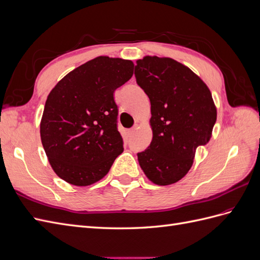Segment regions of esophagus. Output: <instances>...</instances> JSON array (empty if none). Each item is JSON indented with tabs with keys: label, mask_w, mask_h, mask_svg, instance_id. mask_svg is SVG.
Instances as JSON below:
<instances>
[{
	"label": "esophagus",
	"mask_w": 260,
	"mask_h": 260,
	"mask_svg": "<svg viewBox=\"0 0 260 260\" xmlns=\"http://www.w3.org/2000/svg\"><path fill=\"white\" fill-rule=\"evenodd\" d=\"M135 131H136V127H133V128L129 129V130H128V132H127V133H128V136H129V137H132V136H133V133H135Z\"/></svg>",
	"instance_id": "esophagus-1"
}]
</instances>
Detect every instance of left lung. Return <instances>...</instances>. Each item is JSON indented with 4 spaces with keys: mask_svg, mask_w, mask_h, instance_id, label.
I'll return each instance as SVG.
<instances>
[{
    "mask_svg": "<svg viewBox=\"0 0 260 260\" xmlns=\"http://www.w3.org/2000/svg\"><path fill=\"white\" fill-rule=\"evenodd\" d=\"M135 76L151 102L153 129L139 164L155 184L176 183L191 169L196 148L211 137L217 119L211 93L190 68L168 57L137 60Z\"/></svg>",
    "mask_w": 260,
    "mask_h": 260,
    "instance_id": "1",
    "label": "left lung"
}]
</instances>
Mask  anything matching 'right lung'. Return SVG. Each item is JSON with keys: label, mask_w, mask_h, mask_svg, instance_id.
<instances>
[{"label": "right lung", "mask_w": 260, "mask_h": 260, "mask_svg": "<svg viewBox=\"0 0 260 260\" xmlns=\"http://www.w3.org/2000/svg\"><path fill=\"white\" fill-rule=\"evenodd\" d=\"M133 67L131 60L99 56L70 72L50 92L41 141L55 174L66 182H98L122 153L114 92L132 77Z\"/></svg>", "instance_id": "1"}]
</instances>
